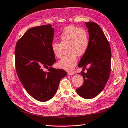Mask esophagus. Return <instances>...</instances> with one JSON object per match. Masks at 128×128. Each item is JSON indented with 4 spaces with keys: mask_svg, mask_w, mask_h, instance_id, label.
<instances>
[{
    "mask_svg": "<svg viewBox=\"0 0 128 128\" xmlns=\"http://www.w3.org/2000/svg\"><path fill=\"white\" fill-rule=\"evenodd\" d=\"M74 74V72H71V71H70V72H68V75L72 76V75Z\"/></svg>",
    "mask_w": 128,
    "mask_h": 128,
    "instance_id": "esophagus-1",
    "label": "esophagus"
}]
</instances>
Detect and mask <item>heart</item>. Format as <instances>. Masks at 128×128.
<instances>
[{"instance_id": "heart-1", "label": "heart", "mask_w": 128, "mask_h": 128, "mask_svg": "<svg viewBox=\"0 0 128 128\" xmlns=\"http://www.w3.org/2000/svg\"><path fill=\"white\" fill-rule=\"evenodd\" d=\"M60 43L53 42L51 48L54 56L61 58L64 48L69 54L58 63V66L67 71L72 70L76 65L77 56H82L88 50L90 44L89 34L84 28L68 26L64 28L59 37Z\"/></svg>"}]
</instances>
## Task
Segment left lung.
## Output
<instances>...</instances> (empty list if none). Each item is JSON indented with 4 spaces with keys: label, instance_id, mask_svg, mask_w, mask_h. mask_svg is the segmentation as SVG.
<instances>
[{
    "label": "left lung",
    "instance_id": "8db88e82",
    "mask_svg": "<svg viewBox=\"0 0 128 128\" xmlns=\"http://www.w3.org/2000/svg\"><path fill=\"white\" fill-rule=\"evenodd\" d=\"M86 25L89 33V46L78 66L88 68L86 73H79L84 82L76 92L88 100L98 96L105 87L110 74L112 54L108 41L100 26L94 22H86Z\"/></svg>",
    "mask_w": 128,
    "mask_h": 128
}]
</instances>
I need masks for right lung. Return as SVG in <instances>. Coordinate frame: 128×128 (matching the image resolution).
I'll list each match as a JSON object with an SVG mask.
<instances>
[{"label": "right lung", "mask_w": 128, "mask_h": 128, "mask_svg": "<svg viewBox=\"0 0 128 128\" xmlns=\"http://www.w3.org/2000/svg\"><path fill=\"white\" fill-rule=\"evenodd\" d=\"M54 28L45 25L28 29L16 43L15 67L18 77L31 97L40 102L52 98L67 72L52 66L56 61L51 51ZM49 69L44 72V68Z\"/></svg>", "instance_id": "1"}]
</instances>
